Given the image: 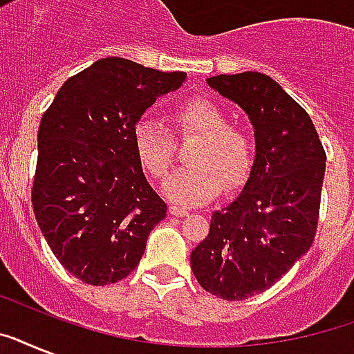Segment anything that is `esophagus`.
I'll return each instance as SVG.
<instances>
[{
  "label": "esophagus",
  "mask_w": 354,
  "mask_h": 354,
  "mask_svg": "<svg viewBox=\"0 0 354 354\" xmlns=\"http://www.w3.org/2000/svg\"><path fill=\"white\" fill-rule=\"evenodd\" d=\"M169 211H171V215H174V216H187L189 215L187 209L176 207V205H171V207H169Z\"/></svg>",
  "instance_id": "obj_1"
}]
</instances>
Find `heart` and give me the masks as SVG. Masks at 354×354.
<instances>
[{
	"label": "heart",
	"mask_w": 354,
	"mask_h": 354,
	"mask_svg": "<svg viewBox=\"0 0 354 354\" xmlns=\"http://www.w3.org/2000/svg\"><path fill=\"white\" fill-rule=\"evenodd\" d=\"M178 130L196 136L189 163L169 176L163 194L178 205H198L213 198L216 191L235 187L250 174L255 143L244 130L230 127L226 112L207 99H191L174 112ZM133 149L141 165L154 178L165 176L174 158V139L161 122L139 121L133 128Z\"/></svg>",
	"instance_id": "b5f03b06"
}]
</instances>
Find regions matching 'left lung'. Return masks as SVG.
Returning a JSON list of instances; mask_svg holds the SVG:
<instances>
[{
	"label": "left lung",
	"mask_w": 354,
	"mask_h": 354,
	"mask_svg": "<svg viewBox=\"0 0 354 354\" xmlns=\"http://www.w3.org/2000/svg\"><path fill=\"white\" fill-rule=\"evenodd\" d=\"M207 84L248 113L255 160L236 198L211 215L191 268L204 290L239 301L270 288L313 246L327 156L313 119L268 75H216Z\"/></svg>",
	"instance_id": "8db88e82"
}]
</instances>
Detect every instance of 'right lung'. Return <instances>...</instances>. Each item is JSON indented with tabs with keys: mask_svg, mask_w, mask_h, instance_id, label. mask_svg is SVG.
<instances>
[{
	"mask_svg": "<svg viewBox=\"0 0 354 354\" xmlns=\"http://www.w3.org/2000/svg\"><path fill=\"white\" fill-rule=\"evenodd\" d=\"M187 75L119 57L64 82L38 128L32 209L55 257L88 285H110L141 261L167 215L133 149V128Z\"/></svg>",
	"mask_w": 354,
	"mask_h": 354,
	"instance_id": "right-lung-1",
	"label": "right lung"
}]
</instances>
